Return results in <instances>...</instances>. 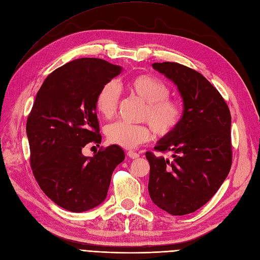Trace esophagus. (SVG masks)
Wrapping results in <instances>:
<instances>
[{
	"label": "esophagus",
	"mask_w": 260,
	"mask_h": 260,
	"mask_svg": "<svg viewBox=\"0 0 260 260\" xmlns=\"http://www.w3.org/2000/svg\"><path fill=\"white\" fill-rule=\"evenodd\" d=\"M127 156L129 158H132V159H135V158L139 157V154H138V153H136V152H134V151H128L127 152Z\"/></svg>",
	"instance_id": "1"
}]
</instances>
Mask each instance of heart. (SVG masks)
Here are the masks:
<instances>
[{
	"label": "heart",
	"instance_id": "b5f03b06",
	"mask_svg": "<svg viewBox=\"0 0 260 260\" xmlns=\"http://www.w3.org/2000/svg\"><path fill=\"white\" fill-rule=\"evenodd\" d=\"M128 91L145 102L140 120L143 124H128L118 121L106 127V137L112 145L124 149H135L152 138V129L159 138L171 136L183 122L184 105L176 99L169 98L170 86L153 75H138L126 83ZM120 90L113 81L102 85L96 94L95 108L106 119H111L117 113Z\"/></svg>",
	"mask_w": 260,
	"mask_h": 260
}]
</instances>
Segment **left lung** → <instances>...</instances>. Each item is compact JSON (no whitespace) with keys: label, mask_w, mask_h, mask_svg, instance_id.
<instances>
[{"label":"left lung","mask_w":260,"mask_h":260,"mask_svg":"<svg viewBox=\"0 0 260 260\" xmlns=\"http://www.w3.org/2000/svg\"><path fill=\"white\" fill-rule=\"evenodd\" d=\"M152 66L178 85L185 114L180 127L154 148L171 152L172 158L146 153L149 194L169 214L185 215L206 205L229 174L232 115L223 96L200 73L176 62Z\"/></svg>","instance_id":"left-lung-1"}]
</instances>
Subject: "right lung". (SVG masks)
Listing matches in <instances>:
<instances>
[{
  "instance_id": "obj_1",
  "label": "right lung",
  "mask_w": 260,
  "mask_h": 260,
  "mask_svg": "<svg viewBox=\"0 0 260 260\" xmlns=\"http://www.w3.org/2000/svg\"><path fill=\"white\" fill-rule=\"evenodd\" d=\"M121 67L81 57L53 71L37 92L26 120L30 164L44 193L71 212L99 206L108 193L114 168L125 158L119 146L83 156L88 143L102 142L95 98Z\"/></svg>"
}]
</instances>
